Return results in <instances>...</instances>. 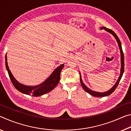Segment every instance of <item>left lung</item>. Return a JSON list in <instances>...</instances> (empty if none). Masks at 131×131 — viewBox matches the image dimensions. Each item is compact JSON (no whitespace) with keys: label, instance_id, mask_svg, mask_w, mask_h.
Instances as JSON below:
<instances>
[{"label":"left lung","instance_id":"left-lung-1","mask_svg":"<svg viewBox=\"0 0 131 131\" xmlns=\"http://www.w3.org/2000/svg\"><path fill=\"white\" fill-rule=\"evenodd\" d=\"M104 29L105 31H107L108 32L110 33L111 34H112V35L114 36V38H115V39H116L117 42L118 43V46H119V50H120V53H121V71H120V75H119V76L118 77V78L117 82H115V83L114 85V86H113L110 89H109L108 91H106V92H97L92 91V90L89 89L84 84V83H83V82H82V78H81V75L80 73V81H81V85H82L83 89H84L86 92H88V93H89L90 95H91L93 96H95V97H104V96H108V95H111V94L115 91V89H116V88L117 87L118 85L120 80H121L122 77H123V75L124 71V53H123V49H122L121 42H120L118 37L117 35H116V34H115V33L114 32V31H113L112 30L107 28L104 27H102L100 28V29Z\"/></svg>","mask_w":131,"mask_h":131}]
</instances>
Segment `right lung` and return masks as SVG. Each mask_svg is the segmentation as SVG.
Returning a JSON list of instances; mask_svg holds the SVG:
<instances>
[{
    "label": "right lung",
    "instance_id": "right-lung-1",
    "mask_svg": "<svg viewBox=\"0 0 131 131\" xmlns=\"http://www.w3.org/2000/svg\"><path fill=\"white\" fill-rule=\"evenodd\" d=\"M5 64L6 70H7L10 80H11L14 87L21 93H24L25 95H32L34 96H42L52 91L59 82L61 71L64 66V64H63L57 67L53 71V72L43 82L40 83V84L36 86H27L18 82L13 75L9 68H8L7 55L6 54L5 56Z\"/></svg>",
    "mask_w": 131,
    "mask_h": 131
}]
</instances>
